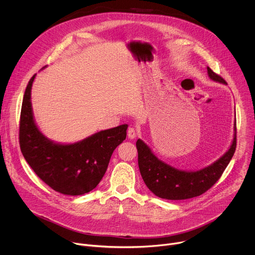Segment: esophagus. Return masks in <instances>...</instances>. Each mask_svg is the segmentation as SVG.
I'll return each instance as SVG.
<instances>
[{"instance_id":"esophagus-1","label":"esophagus","mask_w":255,"mask_h":255,"mask_svg":"<svg viewBox=\"0 0 255 255\" xmlns=\"http://www.w3.org/2000/svg\"><path fill=\"white\" fill-rule=\"evenodd\" d=\"M127 135H128V138L134 139V138L137 136V130H136V128H134V127H129L128 132H127Z\"/></svg>"}]
</instances>
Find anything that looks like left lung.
<instances>
[{
    "label": "left lung",
    "instance_id": "8db88e82",
    "mask_svg": "<svg viewBox=\"0 0 255 255\" xmlns=\"http://www.w3.org/2000/svg\"><path fill=\"white\" fill-rule=\"evenodd\" d=\"M209 78L217 83L227 85L225 80L218 76L208 66ZM138 165L145 185L157 197L165 200H186L198 197L219 179L229 164L236 149V120L234 137L229 149L212 164L195 171L179 170L163 162L155 156L148 145L141 139L136 142Z\"/></svg>",
    "mask_w": 255,
    "mask_h": 255
}]
</instances>
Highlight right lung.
<instances>
[{
  "label": "right lung",
  "mask_w": 255,
  "mask_h": 255,
  "mask_svg": "<svg viewBox=\"0 0 255 255\" xmlns=\"http://www.w3.org/2000/svg\"><path fill=\"white\" fill-rule=\"evenodd\" d=\"M29 81L21 109L19 142L34 172L54 191L80 196L94 190L103 178L113 151L126 139L127 124L97 132L82 141L61 144L45 137L35 123Z\"/></svg>",
  "instance_id": "add662e5"
}]
</instances>
